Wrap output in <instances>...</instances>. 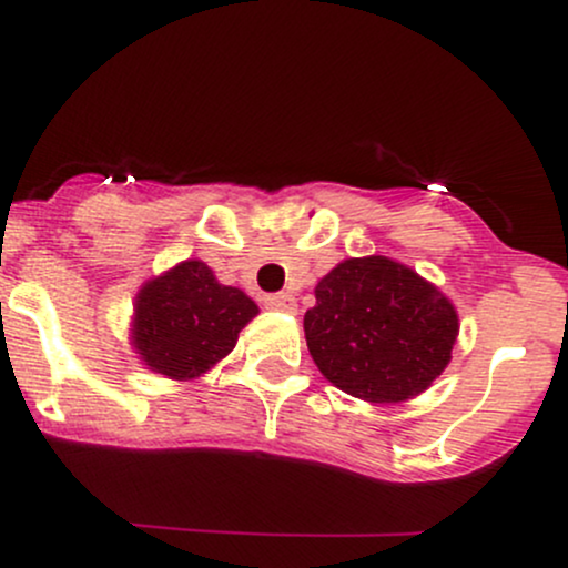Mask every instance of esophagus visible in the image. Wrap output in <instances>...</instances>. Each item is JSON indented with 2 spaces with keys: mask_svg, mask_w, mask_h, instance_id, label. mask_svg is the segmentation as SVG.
Instances as JSON below:
<instances>
[{
  "mask_svg": "<svg viewBox=\"0 0 568 568\" xmlns=\"http://www.w3.org/2000/svg\"><path fill=\"white\" fill-rule=\"evenodd\" d=\"M264 304L277 312H296V298L291 293H270V296H264Z\"/></svg>",
  "mask_w": 568,
  "mask_h": 568,
  "instance_id": "1",
  "label": "esophagus"
}]
</instances>
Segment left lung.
Listing matches in <instances>:
<instances>
[{
  "mask_svg": "<svg viewBox=\"0 0 568 568\" xmlns=\"http://www.w3.org/2000/svg\"><path fill=\"white\" fill-rule=\"evenodd\" d=\"M304 315L306 347L342 393L403 403L452 361L459 317L443 293L387 256L347 258L315 288Z\"/></svg>",
  "mask_w": 568,
  "mask_h": 568,
  "instance_id": "1",
  "label": "left lung"
}]
</instances>
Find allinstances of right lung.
Segmentation results:
<instances>
[{"mask_svg": "<svg viewBox=\"0 0 568 568\" xmlns=\"http://www.w3.org/2000/svg\"><path fill=\"white\" fill-rule=\"evenodd\" d=\"M258 306L221 285L205 262H181L135 296L130 338L143 366L175 382L197 379L226 357Z\"/></svg>", "mask_w": 568, "mask_h": 568, "instance_id": "obj_1", "label": "right lung"}]
</instances>
